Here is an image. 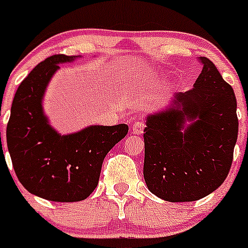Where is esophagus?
Listing matches in <instances>:
<instances>
[{"instance_id": "obj_1", "label": "esophagus", "mask_w": 248, "mask_h": 248, "mask_svg": "<svg viewBox=\"0 0 248 248\" xmlns=\"http://www.w3.org/2000/svg\"><path fill=\"white\" fill-rule=\"evenodd\" d=\"M145 123L141 122V120H138V122L133 123V125H131V134H137L140 135L144 133V129H145Z\"/></svg>"}]
</instances>
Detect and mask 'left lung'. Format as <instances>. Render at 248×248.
<instances>
[{
	"mask_svg": "<svg viewBox=\"0 0 248 248\" xmlns=\"http://www.w3.org/2000/svg\"><path fill=\"white\" fill-rule=\"evenodd\" d=\"M194 88L175 97V107L148 117L144 179L157 198L189 202L225 181L238 135L237 102L231 85L206 57ZM195 120L183 128L185 120ZM184 130L183 131L182 129Z\"/></svg>",
	"mask_w": 248,
	"mask_h": 248,
	"instance_id": "left-lung-1",
	"label": "left lung"
}]
</instances>
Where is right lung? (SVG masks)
<instances>
[{
    "mask_svg": "<svg viewBox=\"0 0 248 248\" xmlns=\"http://www.w3.org/2000/svg\"><path fill=\"white\" fill-rule=\"evenodd\" d=\"M76 57L54 54L37 64L13 98L7 146L19 183L31 194L56 202L87 199L99 181L103 161L128 134V125H93L59 135L42 110V97L59 63Z\"/></svg>",
    "mask_w": 248,
    "mask_h": 248,
    "instance_id": "add662e5",
    "label": "right lung"
}]
</instances>
